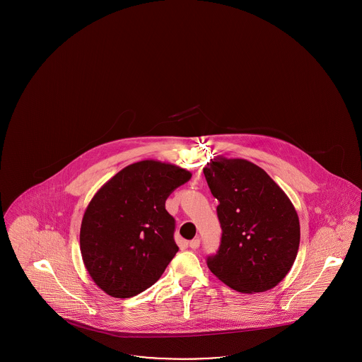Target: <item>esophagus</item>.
I'll use <instances>...</instances> for the list:
<instances>
[{"mask_svg":"<svg viewBox=\"0 0 362 362\" xmlns=\"http://www.w3.org/2000/svg\"><path fill=\"white\" fill-rule=\"evenodd\" d=\"M199 244H201V240L197 238V239H192V240L189 241V245L191 250H197L198 247H199Z\"/></svg>","mask_w":362,"mask_h":362,"instance_id":"34e87169","label":"esophagus"}]
</instances>
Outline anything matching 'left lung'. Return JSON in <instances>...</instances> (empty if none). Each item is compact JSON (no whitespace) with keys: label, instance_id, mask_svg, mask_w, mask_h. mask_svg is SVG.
Segmentation results:
<instances>
[{"label":"left lung","instance_id":"left-lung-1","mask_svg":"<svg viewBox=\"0 0 362 362\" xmlns=\"http://www.w3.org/2000/svg\"><path fill=\"white\" fill-rule=\"evenodd\" d=\"M218 199L223 229L210 272L241 293L266 292L292 269L300 245V223L288 195L260 167L244 158L216 157L204 168Z\"/></svg>","mask_w":362,"mask_h":362}]
</instances>
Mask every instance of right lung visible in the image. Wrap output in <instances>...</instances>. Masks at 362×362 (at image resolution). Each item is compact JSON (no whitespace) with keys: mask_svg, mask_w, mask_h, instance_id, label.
<instances>
[{"mask_svg":"<svg viewBox=\"0 0 362 362\" xmlns=\"http://www.w3.org/2000/svg\"><path fill=\"white\" fill-rule=\"evenodd\" d=\"M189 177L177 165L142 160L93 195L81 223L80 250L89 276L103 292L133 297L164 273L179 250L165 201Z\"/></svg>","mask_w":362,"mask_h":362,"instance_id":"obj_1","label":"right lung"}]
</instances>
